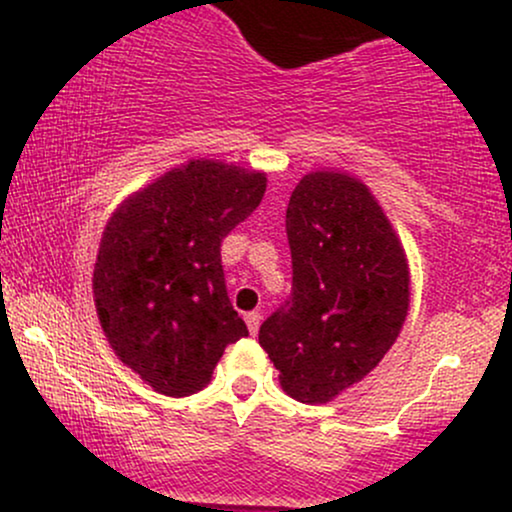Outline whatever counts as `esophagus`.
Returning a JSON list of instances; mask_svg holds the SVG:
<instances>
[{"instance_id":"1","label":"esophagus","mask_w":512,"mask_h":512,"mask_svg":"<svg viewBox=\"0 0 512 512\" xmlns=\"http://www.w3.org/2000/svg\"><path fill=\"white\" fill-rule=\"evenodd\" d=\"M245 322H248L250 334H257V330H260V322H262V313H260V310H252V313H245Z\"/></svg>"}]
</instances>
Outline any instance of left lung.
Wrapping results in <instances>:
<instances>
[{
	"instance_id": "1",
	"label": "left lung",
	"mask_w": 512,
	"mask_h": 512,
	"mask_svg": "<svg viewBox=\"0 0 512 512\" xmlns=\"http://www.w3.org/2000/svg\"><path fill=\"white\" fill-rule=\"evenodd\" d=\"M291 298L260 327L286 395L325 404L361 383L409 310L402 240L368 185L342 170L303 175L286 209Z\"/></svg>"
}]
</instances>
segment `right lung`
Segmentation results:
<instances>
[{
  "label": "right lung",
  "mask_w": 512,
  "mask_h": 512,
  "mask_svg": "<svg viewBox=\"0 0 512 512\" xmlns=\"http://www.w3.org/2000/svg\"><path fill=\"white\" fill-rule=\"evenodd\" d=\"M267 175L192 158L113 211L93 301L115 356L168 397L207 387L228 344L248 337L226 293L221 240L260 207Z\"/></svg>",
  "instance_id": "add662e5"
}]
</instances>
